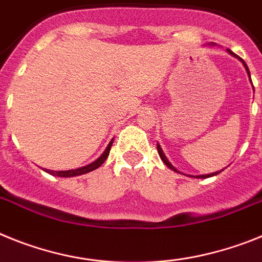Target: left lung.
Here are the masks:
<instances>
[{"label":"left lung","instance_id":"8db88e82","mask_svg":"<svg viewBox=\"0 0 262 262\" xmlns=\"http://www.w3.org/2000/svg\"><path fill=\"white\" fill-rule=\"evenodd\" d=\"M227 51H228L229 54H231L232 56H235V58L240 59L241 62H243V64H244L245 70H247V74H248V76H249V79H251V74H249V70H248V66L245 64V62H244V60H243V59H241V58H238V56L236 55V54H233V52H232L231 50H229V49L227 50ZM157 150H158V154H159V157H161V159H162V161H163V163H165V165L167 166V167H169V169H171L172 171H177V172H178V170L175 169L174 166H172L171 163L169 162V159L166 158L165 153H163V151H162V147H161V145H159V144H157ZM219 172H222V171H216V172H212V174H206V175H198L196 178H208V177H212V175H217V174H219Z\"/></svg>","mask_w":262,"mask_h":262}]
</instances>
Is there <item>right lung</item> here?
Instances as JSON below:
<instances>
[{
    "label": "right lung",
    "instance_id": "1",
    "mask_svg": "<svg viewBox=\"0 0 262 262\" xmlns=\"http://www.w3.org/2000/svg\"><path fill=\"white\" fill-rule=\"evenodd\" d=\"M112 144H113V140L109 142V145L106 146L105 151H104V153L101 154V156H100L96 161H93L92 163H90V165L83 166V167H79V169L66 170V171H54V170H47V169L45 170V171L49 172V174H51V175H56V177H66V178H68V177H77V175L87 174V172L96 170L97 167H100V166L105 162V159L108 158V156H109V150H111V147H112Z\"/></svg>",
    "mask_w": 262,
    "mask_h": 262
}]
</instances>
